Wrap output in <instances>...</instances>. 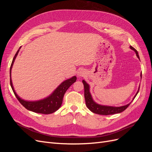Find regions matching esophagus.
<instances>
[{
	"instance_id": "obj_1",
	"label": "esophagus",
	"mask_w": 152,
	"mask_h": 152,
	"mask_svg": "<svg viewBox=\"0 0 152 152\" xmlns=\"http://www.w3.org/2000/svg\"><path fill=\"white\" fill-rule=\"evenodd\" d=\"M86 74L85 71L84 70H82V69H80V70H79V72H77V76L78 77H84Z\"/></svg>"
}]
</instances>
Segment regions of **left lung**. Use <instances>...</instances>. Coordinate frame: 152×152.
Returning <instances> with one entry per match:
<instances>
[{
  "label": "left lung",
  "instance_id": "obj_1",
  "mask_svg": "<svg viewBox=\"0 0 152 152\" xmlns=\"http://www.w3.org/2000/svg\"><path fill=\"white\" fill-rule=\"evenodd\" d=\"M131 49L133 50L136 53V54L137 57L140 59V56L138 53H137V50L132 47L131 45L130 46ZM82 82H83L84 87V97H85V100H86V104L87 107L92 112H93L96 114H99V115H113V114H115V113H121L123 111H124L129 104L131 103L136 95L137 94L140 90V87L138 88V90H137L136 94L134 96V98L132 99V101L129 103V104L126 105H124L122 106V107H112V106H106V105H102L96 103L94 101L93 99V97H92L91 94L90 93V86L87 83V82L83 80H82Z\"/></svg>",
  "mask_w": 152,
  "mask_h": 152
}]
</instances>
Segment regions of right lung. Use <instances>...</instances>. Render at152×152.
<instances>
[{
  "instance_id": "add662e5",
  "label": "right lung",
  "mask_w": 152,
  "mask_h": 152,
  "mask_svg": "<svg viewBox=\"0 0 152 152\" xmlns=\"http://www.w3.org/2000/svg\"><path fill=\"white\" fill-rule=\"evenodd\" d=\"M20 48L16 52L15 57H14L12 59L10 67V84L14 94H15L20 103L25 108L30 110V111L42 114H50L54 113L60 108L63 102L64 94H65L66 91L70 87V86H72L76 81L77 77L75 76H73L70 79L63 81L47 98L38 101H26L23 99L16 94L15 89H14L11 80V70L12 65L18 53L20 51Z\"/></svg>"
}]
</instances>
